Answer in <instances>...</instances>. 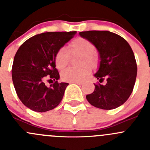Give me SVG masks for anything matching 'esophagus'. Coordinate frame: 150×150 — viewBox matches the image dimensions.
<instances>
[{"instance_id":"1","label":"esophagus","mask_w":150,"mask_h":150,"mask_svg":"<svg viewBox=\"0 0 150 150\" xmlns=\"http://www.w3.org/2000/svg\"><path fill=\"white\" fill-rule=\"evenodd\" d=\"M72 83H75L77 85H79V86H81V85L83 84L82 82H72Z\"/></svg>"}]
</instances>
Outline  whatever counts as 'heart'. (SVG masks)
Listing matches in <instances>:
<instances>
[{"label":"heart","mask_w":150,"mask_h":150,"mask_svg":"<svg viewBox=\"0 0 150 150\" xmlns=\"http://www.w3.org/2000/svg\"><path fill=\"white\" fill-rule=\"evenodd\" d=\"M95 46L90 40L85 38L79 37L74 39L68 45V50L65 48H60L55 55V64L58 69H64L69 62V54H81L79 67H69L61 73V78L67 82H81L91 72V67H97L99 57L95 52Z\"/></svg>","instance_id":"b5f03b06"}]
</instances>
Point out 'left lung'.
<instances>
[{
  "label": "left lung",
  "mask_w": 150,
  "mask_h": 150,
  "mask_svg": "<svg viewBox=\"0 0 150 150\" xmlns=\"http://www.w3.org/2000/svg\"><path fill=\"white\" fill-rule=\"evenodd\" d=\"M90 40L99 54V70L94 76L105 85L94 84V91L86 96L88 102L102 110H112L123 104L134 89L137 65L134 52L121 36L110 31L80 32Z\"/></svg>",
  "instance_id": "obj_1"
}]
</instances>
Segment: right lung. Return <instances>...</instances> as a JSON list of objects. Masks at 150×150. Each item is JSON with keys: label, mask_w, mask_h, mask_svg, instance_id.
<instances>
[{"label": "right lung", "mask_w": 150, "mask_h": 150, "mask_svg": "<svg viewBox=\"0 0 150 150\" xmlns=\"http://www.w3.org/2000/svg\"><path fill=\"white\" fill-rule=\"evenodd\" d=\"M76 34L73 32H48L35 35L24 42L15 54L12 81L18 97L27 107L43 112L59 104L67 83H59L55 55ZM48 76V77H46ZM46 78L54 83L47 87Z\"/></svg>", "instance_id": "add662e5"}]
</instances>
